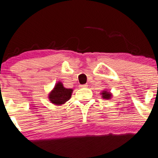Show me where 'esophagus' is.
Returning <instances> with one entry per match:
<instances>
[{
  "label": "esophagus",
  "instance_id": "34e87169",
  "mask_svg": "<svg viewBox=\"0 0 158 158\" xmlns=\"http://www.w3.org/2000/svg\"><path fill=\"white\" fill-rule=\"evenodd\" d=\"M88 86L87 84H83V85H80V87L81 88H86Z\"/></svg>",
  "mask_w": 158,
  "mask_h": 158
}]
</instances>
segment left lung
<instances>
[{"instance_id":"left-lung-1","label":"left lung","mask_w":158,"mask_h":158,"mask_svg":"<svg viewBox=\"0 0 158 158\" xmlns=\"http://www.w3.org/2000/svg\"><path fill=\"white\" fill-rule=\"evenodd\" d=\"M102 95V98L104 99H110L111 97H112V94L109 93V92L107 91V90L103 91Z\"/></svg>"}]
</instances>
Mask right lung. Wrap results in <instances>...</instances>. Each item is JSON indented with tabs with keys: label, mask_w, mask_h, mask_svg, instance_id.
Masks as SVG:
<instances>
[{
	"label": "right lung",
	"mask_w": 158,
	"mask_h": 158,
	"mask_svg": "<svg viewBox=\"0 0 158 158\" xmlns=\"http://www.w3.org/2000/svg\"><path fill=\"white\" fill-rule=\"evenodd\" d=\"M72 91L73 89L65 88L61 82H58L49 94L48 98L50 102L55 105H62L69 100Z\"/></svg>",
	"instance_id": "obj_1"
}]
</instances>
